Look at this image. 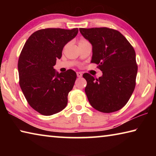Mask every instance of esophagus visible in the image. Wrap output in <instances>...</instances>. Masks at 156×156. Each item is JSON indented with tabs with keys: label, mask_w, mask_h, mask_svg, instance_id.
I'll return each instance as SVG.
<instances>
[{
	"label": "esophagus",
	"mask_w": 156,
	"mask_h": 156,
	"mask_svg": "<svg viewBox=\"0 0 156 156\" xmlns=\"http://www.w3.org/2000/svg\"><path fill=\"white\" fill-rule=\"evenodd\" d=\"M76 73H77V76L78 78H81L82 76H83V73H82L81 72H77Z\"/></svg>",
	"instance_id": "obj_1"
}]
</instances>
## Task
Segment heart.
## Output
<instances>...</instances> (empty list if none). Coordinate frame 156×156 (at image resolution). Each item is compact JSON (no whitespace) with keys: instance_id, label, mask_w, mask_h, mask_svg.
Segmentation results:
<instances>
[{"instance_id":"obj_1","label":"heart","mask_w":156,"mask_h":156,"mask_svg":"<svg viewBox=\"0 0 156 156\" xmlns=\"http://www.w3.org/2000/svg\"><path fill=\"white\" fill-rule=\"evenodd\" d=\"M87 42H88V41H87L86 39L82 38L80 39V40L78 41V45H80V44H83V43H87Z\"/></svg>"}]
</instances>
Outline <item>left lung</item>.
Instances as JSON below:
<instances>
[{
    "mask_svg": "<svg viewBox=\"0 0 156 156\" xmlns=\"http://www.w3.org/2000/svg\"><path fill=\"white\" fill-rule=\"evenodd\" d=\"M92 44L91 62L98 65L102 76L95 78L88 73L85 93L95 109L112 113L127 103L136 87L138 65L133 47L120 31L107 27L79 29Z\"/></svg>",
    "mask_w": 156,
    "mask_h": 156,
    "instance_id": "left-lung-1",
    "label": "left lung"
}]
</instances>
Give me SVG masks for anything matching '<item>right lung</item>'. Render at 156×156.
Here are the masks:
<instances>
[{
    "label": "right lung",
    "instance_id": "right-lung-1",
    "mask_svg": "<svg viewBox=\"0 0 156 156\" xmlns=\"http://www.w3.org/2000/svg\"><path fill=\"white\" fill-rule=\"evenodd\" d=\"M78 32V28L38 30L21 51L18 62L20 87L29 105L42 115L55 114L67 106L77 76L72 69L58 73L54 66L61 58L63 47Z\"/></svg>",
    "mask_w": 156,
    "mask_h": 156
}]
</instances>
